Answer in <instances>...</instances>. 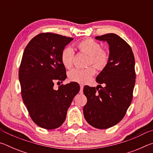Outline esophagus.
<instances>
[{
	"label": "esophagus",
	"mask_w": 153,
	"mask_h": 153,
	"mask_svg": "<svg viewBox=\"0 0 153 153\" xmlns=\"http://www.w3.org/2000/svg\"><path fill=\"white\" fill-rule=\"evenodd\" d=\"M83 88H84V86H83V85H82V84H80V91H79L80 93L83 92Z\"/></svg>",
	"instance_id": "34e87169"
}]
</instances>
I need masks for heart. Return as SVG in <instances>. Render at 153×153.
<instances>
[{
	"label": "heart",
	"instance_id": "b5f03b06",
	"mask_svg": "<svg viewBox=\"0 0 153 153\" xmlns=\"http://www.w3.org/2000/svg\"><path fill=\"white\" fill-rule=\"evenodd\" d=\"M76 47L82 53L89 56L88 65L92 64L98 70H102L107 66L109 61V55L105 49L100 48V45L92 39H85L76 45ZM74 52L70 47L63 49L61 60L65 67L71 68L73 65ZM94 67L90 66L86 69L76 68L69 71V79L71 82L85 83L88 82L96 73Z\"/></svg>",
	"mask_w": 153,
	"mask_h": 153
}]
</instances>
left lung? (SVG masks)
<instances>
[{
  "label": "left lung",
  "instance_id": "obj_1",
  "mask_svg": "<svg viewBox=\"0 0 153 153\" xmlns=\"http://www.w3.org/2000/svg\"><path fill=\"white\" fill-rule=\"evenodd\" d=\"M97 40L107 41L109 45V61L97 77L100 88L85 86L87 103L83 108L90 125L107 129L124 117L133 98L136 82L135 59L132 50L123 38L115 33L98 36Z\"/></svg>",
  "mask_w": 153,
  "mask_h": 153
}]
</instances>
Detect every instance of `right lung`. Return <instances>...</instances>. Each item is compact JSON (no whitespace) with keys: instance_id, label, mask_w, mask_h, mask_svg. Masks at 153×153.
Listing matches in <instances>:
<instances>
[{"instance_id":"obj_1","label":"right lung","mask_w":153,"mask_h":153,"mask_svg":"<svg viewBox=\"0 0 153 153\" xmlns=\"http://www.w3.org/2000/svg\"><path fill=\"white\" fill-rule=\"evenodd\" d=\"M74 39L53 33H41L25 47L19 69L23 101L32 121L46 129L60 127L71 103L79 91L76 82L53 88L54 82L66 79L61 60L65 46Z\"/></svg>"}]
</instances>
